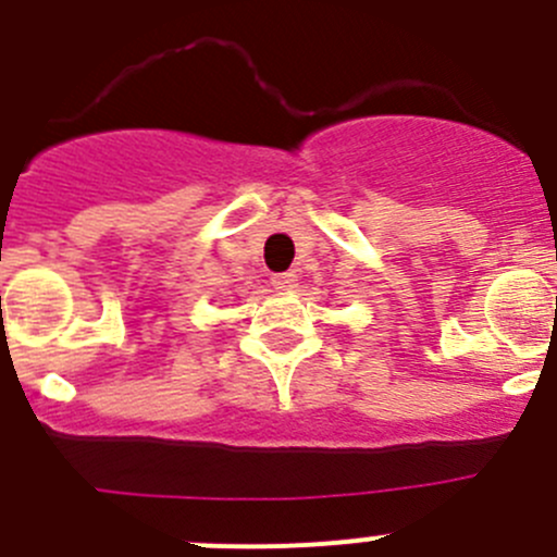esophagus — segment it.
Here are the masks:
<instances>
[{
    "instance_id": "esophagus-1",
    "label": "esophagus",
    "mask_w": 557,
    "mask_h": 557,
    "mask_svg": "<svg viewBox=\"0 0 557 557\" xmlns=\"http://www.w3.org/2000/svg\"><path fill=\"white\" fill-rule=\"evenodd\" d=\"M272 285L277 290H290L296 288V274L294 272H280L272 277Z\"/></svg>"
}]
</instances>
